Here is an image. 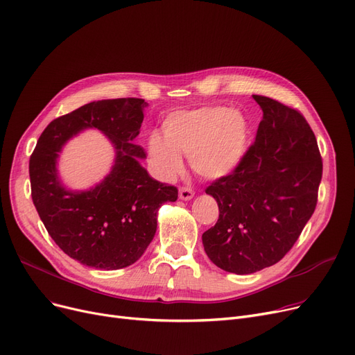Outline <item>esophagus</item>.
Segmentation results:
<instances>
[{"instance_id": "1", "label": "esophagus", "mask_w": 355, "mask_h": 355, "mask_svg": "<svg viewBox=\"0 0 355 355\" xmlns=\"http://www.w3.org/2000/svg\"><path fill=\"white\" fill-rule=\"evenodd\" d=\"M194 196V190L191 187H180V198L181 200H190Z\"/></svg>"}]
</instances>
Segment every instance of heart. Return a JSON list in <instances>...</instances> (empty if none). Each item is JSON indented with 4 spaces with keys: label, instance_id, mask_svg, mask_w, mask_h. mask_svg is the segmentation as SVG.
<instances>
[{
    "label": "heart",
    "instance_id": "obj_1",
    "mask_svg": "<svg viewBox=\"0 0 355 355\" xmlns=\"http://www.w3.org/2000/svg\"><path fill=\"white\" fill-rule=\"evenodd\" d=\"M251 145L246 117L226 105H205L169 114L164 136L152 133L149 152L164 178L182 169L184 155H190L194 171L205 178H220L242 162Z\"/></svg>",
    "mask_w": 355,
    "mask_h": 355
}]
</instances>
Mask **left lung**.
Here are the masks:
<instances>
[{"mask_svg": "<svg viewBox=\"0 0 355 355\" xmlns=\"http://www.w3.org/2000/svg\"><path fill=\"white\" fill-rule=\"evenodd\" d=\"M252 97L263 109L255 142L232 173L206 189L219 219L202 236L205 251L236 274L274 266L291 250L315 211L322 178L316 137L302 113Z\"/></svg>", "mask_w": 355, "mask_h": 355, "instance_id": "8db88e82", "label": "left lung"}]
</instances>
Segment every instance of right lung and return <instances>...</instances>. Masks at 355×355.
I'll use <instances>...</instances> for the list:
<instances>
[{"label": "right lung", "mask_w": 355, "mask_h": 355, "mask_svg": "<svg viewBox=\"0 0 355 355\" xmlns=\"http://www.w3.org/2000/svg\"><path fill=\"white\" fill-rule=\"evenodd\" d=\"M142 98L88 103L51 121L30 157L33 205L55 243L71 258L98 270H119L142 257L157 232L162 203L178 190L149 177L139 164L146 153L132 141L144 121ZM96 127L115 145L111 174L88 192H69L58 181L57 153L78 131Z\"/></svg>", "instance_id": "right-lung-1"}]
</instances>
